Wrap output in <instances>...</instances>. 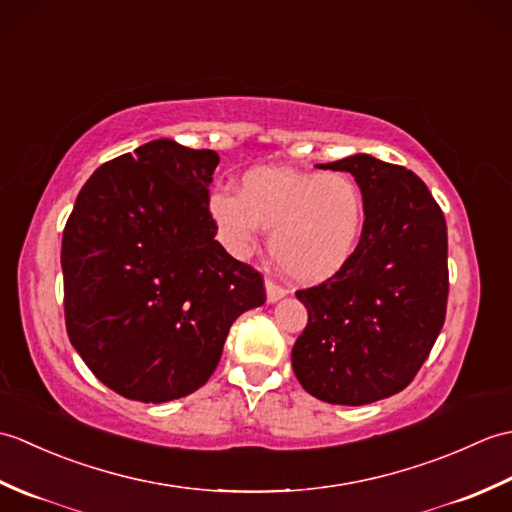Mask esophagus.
<instances>
[{
  "label": "esophagus",
  "mask_w": 512,
  "mask_h": 512,
  "mask_svg": "<svg viewBox=\"0 0 512 512\" xmlns=\"http://www.w3.org/2000/svg\"><path fill=\"white\" fill-rule=\"evenodd\" d=\"M286 295H288L286 288H281V286L275 284V281L266 279V299H268V303H277L279 299H284Z\"/></svg>",
  "instance_id": "esophagus-1"
}]
</instances>
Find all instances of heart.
<instances>
[{
  "label": "heart",
  "mask_w": 512,
  "mask_h": 512,
  "mask_svg": "<svg viewBox=\"0 0 512 512\" xmlns=\"http://www.w3.org/2000/svg\"><path fill=\"white\" fill-rule=\"evenodd\" d=\"M209 215L233 255L250 253L259 228H268V253L277 266L299 284H319L354 253L363 195L345 173L257 167L239 180V193H211Z\"/></svg>",
  "instance_id": "1"
}]
</instances>
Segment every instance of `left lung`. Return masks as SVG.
Returning <instances> with one entry per match:
<instances>
[{
  "mask_svg": "<svg viewBox=\"0 0 512 512\" xmlns=\"http://www.w3.org/2000/svg\"><path fill=\"white\" fill-rule=\"evenodd\" d=\"M352 173L363 233L345 266L299 290L308 325L292 347L303 389L330 405H369L405 389L442 330L447 222L416 173L369 154L317 165Z\"/></svg>",
  "mask_w": 512,
  "mask_h": 512,
  "instance_id": "8db88e82",
  "label": "left lung"
}]
</instances>
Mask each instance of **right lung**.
<instances>
[{
    "label": "right lung",
    "instance_id": "1",
    "mask_svg": "<svg viewBox=\"0 0 512 512\" xmlns=\"http://www.w3.org/2000/svg\"><path fill=\"white\" fill-rule=\"evenodd\" d=\"M220 156L160 138L96 169L61 244L65 328L103 385L169 402L215 372L233 321L264 279L215 239L209 184Z\"/></svg>",
    "mask_w": 512,
    "mask_h": 512
}]
</instances>
